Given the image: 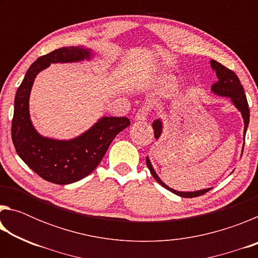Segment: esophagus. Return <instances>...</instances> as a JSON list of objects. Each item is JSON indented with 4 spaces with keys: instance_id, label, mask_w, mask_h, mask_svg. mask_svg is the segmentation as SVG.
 <instances>
[{
    "instance_id": "1",
    "label": "esophagus",
    "mask_w": 258,
    "mask_h": 258,
    "mask_svg": "<svg viewBox=\"0 0 258 258\" xmlns=\"http://www.w3.org/2000/svg\"><path fill=\"white\" fill-rule=\"evenodd\" d=\"M148 112H149V110H148V108L146 107H142L140 108L137 115H135V120L137 121H145L147 120V117H148Z\"/></svg>"
}]
</instances>
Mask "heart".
<instances>
[{
	"label": "heart",
	"instance_id": "1",
	"mask_svg": "<svg viewBox=\"0 0 258 258\" xmlns=\"http://www.w3.org/2000/svg\"><path fill=\"white\" fill-rule=\"evenodd\" d=\"M160 85L166 90H174L176 87V83L171 76H166L160 81Z\"/></svg>",
	"mask_w": 258,
	"mask_h": 258
}]
</instances>
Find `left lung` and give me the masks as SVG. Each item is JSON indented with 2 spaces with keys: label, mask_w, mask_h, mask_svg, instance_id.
I'll use <instances>...</instances> for the list:
<instances>
[{
  "label": "left lung",
  "mask_w": 258,
  "mask_h": 258,
  "mask_svg": "<svg viewBox=\"0 0 258 258\" xmlns=\"http://www.w3.org/2000/svg\"><path fill=\"white\" fill-rule=\"evenodd\" d=\"M211 67L214 72L216 74L217 77V82L212 86V92L218 95V97H223V98H229L230 101L232 102L233 106L238 109L239 112L241 113V117L243 119V139L246 138V132L248 128V124H249V108H248V102H247V98L246 94H244V90L240 83L238 76L235 74L230 71L226 67H224L223 64H221L220 62H217L215 60H211ZM152 127H154V132H155V139L159 140V138L163 134V128H164V123L160 118L156 119L154 123H152ZM244 146V143H243ZM243 146H242V150H241V156H242V151H243ZM147 166L149 168V171L151 173V175L155 177V180L159 183L160 185H163L165 189H167L168 191L173 192L180 197L183 198H194V197H198V196H202L204 194H206L207 191H209L212 187H207V189H202V190H197V191H177L174 190L172 187H169L167 184L160 180V177L157 175L156 171L154 169V166H152L151 161L149 159V157L147 156Z\"/></svg>",
  "instance_id": "obj_1"
}]
</instances>
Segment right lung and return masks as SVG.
<instances>
[{
  "label": "right lung",
  "instance_id": "obj_1",
  "mask_svg": "<svg viewBox=\"0 0 258 258\" xmlns=\"http://www.w3.org/2000/svg\"><path fill=\"white\" fill-rule=\"evenodd\" d=\"M94 55V51L85 46H63L52 51L34 61L17 90L11 128L17 154L35 173L55 184H71L92 173L116 135L131 124L126 117L103 116L84 133L71 140L43 137L34 127L29 97L38 74L51 63L90 61Z\"/></svg>",
  "mask_w": 258,
  "mask_h": 258
}]
</instances>
